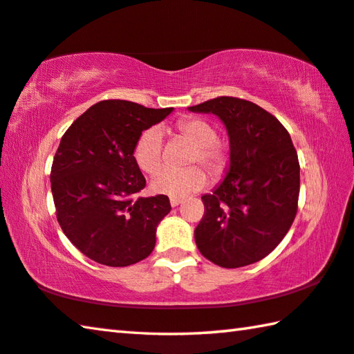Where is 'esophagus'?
Segmentation results:
<instances>
[{
	"label": "esophagus",
	"instance_id": "34e87169",
	"mask_svg": "<svg viewBox=\"0 0 354 354\" xmlns=\"http://www.w3.org/2000/svg\"><path fill=\"white\" fill-rule=\"evenodd\" d=\"M183 203V198H170V205L173 206V207H176V206H179Z\"/></svg>",
	"mask_w": 354,
	"mask_h": 354
}]
</instances>
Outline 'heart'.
<instances>
[{
	"mask_svg": "<svg viewBox=\"0 0 354 354\" xmlns=\"http://www.w3.org/2000/svg\"><path fill=\"white\" fill-rule=\"evenodd\" d=\"M176 133L195 145L189 156V164H203L214 175L223 173L230 156L223 143L217 140V129L211 123L200 118H183L176 123ZM133 156L142 171L148 175L158 171L164 164V137L160 129L153 127L143 131L136 142ZM207 181V173L200 165L184 170L164 169L153 178L151 189L156 194L183 198L206 187Z\"/></svg>",
	"mask_w": 354,
	"mask_h": 354,
	"instance_id": "obj_1",
	"label": "heart"
}]
</instances>
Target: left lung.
Returning a JSON list of instances; mask_svg holds the SVG:
<instances>
[{
  "mask_svg": "<svg viewBox=\"0 0 354 354\" xmlns=\"http://www.w3.org/2000/svg\"><path fill=\"white\" fill-rule=\"evenodd\" d=\"M215 113L230 136V170L195 227L200 253L225 268L261 261L278 247L295 220L299 162L287 129L251 101L217 97L189 107Z\"/></svg>",
  "mask_w": 354,
  "mask_h": 354,
  "instance_id": "left-lung-1",
  "label": "left lung"
}]
</instances>
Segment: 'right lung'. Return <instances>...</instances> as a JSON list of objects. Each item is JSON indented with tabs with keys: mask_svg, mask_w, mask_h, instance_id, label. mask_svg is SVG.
<instances>
[{
	"mask_svg": "<svg viewBox=\"0 0 354 354\" xmlns=\"http://www.w3.org/2000/svg\"><path fill=\"white\" fill-rule=\"evenodd\" d=\"M171 111L104 100L62 136L51 167L56 217L88 259L127 267L151 254L156 227L171 206L165 195L137 196L147 181L133 153L142 131Z\"/></svg>",
	"mask_w": 354,
	"mask_h": 354,
	"instance_id": "obj_1",
	"label": "right lung"
}]
</instances>
